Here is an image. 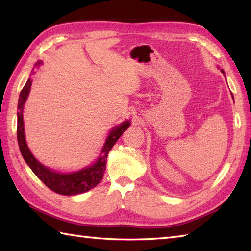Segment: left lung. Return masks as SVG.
<instances>
[{
  "instance_id": "left-lung-1",
  "label": "left lung",
  "mask_w": 251,
  "mask_h": 251,
  "mask_svg": "<svg viewBox=\"0 0 251 251\" xmlns=\"http://www.w3.org/2000/svg\"><path fill=\"white\" fill-rule=\"evenodd\" d=\"M222 72H223V74H224V71H223V70H222ZM231 95H233V94H231ZM233 99H234V98H233Z\"/></svg>"
}]
</instances>
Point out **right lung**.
<instances>
[{"label": "right lung", "mask_w": 251, "mask_h": 251, "mask_svg": "<svg viewBox=\"0 0 251 251\" xmlns=\"http://www.w3.org/2000/svg\"><path fill=\"white\" fill-rule=\"evenodd\" d=\"M42 65V61H38L36 66ZM34 74V72H33ZM31 79L29 78L24 85V88L21 91L20 99H18V112H17V141L20 146V150L23 158L26 161L27 165L33 172L37 176L40 181L44 182V184L53 192L62 195H75L80 193L88 192L89 190L93 189L101 182L104 171L106 168V159L107 154L110 152L112 147L115 145L118 138L121 137L123 133L128 128L130 125L129 121L122 123L110 131L108 134L105 144H104L101 154L98 158L93 165H91L86 168H83L79 171L62 173L58 171H53L49 168L43 166L37 159H36L33 153L28 149V146L25 140V133H24V121H23V110H24L25 102L28 97L30 86H31Z\"/></svg>", "instance_id": "obj_1"}]
</instances>
